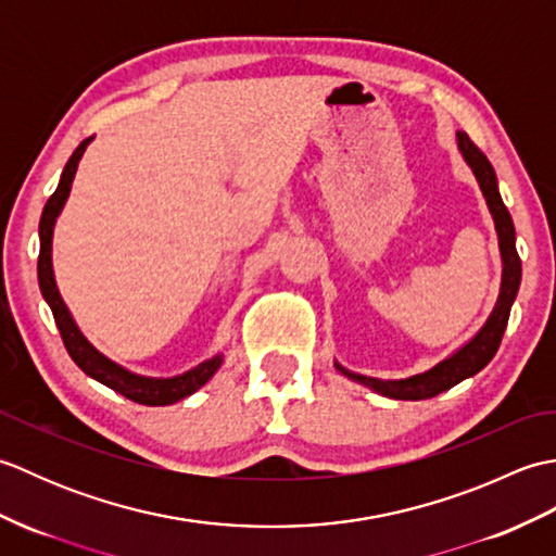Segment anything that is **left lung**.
<instances>
[{"mask_svg": "<svg viewBox=\"0 0 556 556\" xmlns=\"http://www.w3.org/2000/svg\"><path fill=\"white\" fill-rule=\"evenodd\" d=\"M458 148L464 152L466 162L473 169L476 179L482 188V195H485L490 212L494 217V224H497V233H500V248H502V257H504V277H502V293L500 301L494 305V311L490 315V320L485 323V327L480 329L478 337L473 341L460 349L458 353H454L452 358L442 361L440 365H434L432 370L422 372V375H413L408 380H375V377H363L356 372H349L337 365V368L349 375L351 380H356L365 387L375 389L384 396L392 399H401V401H420V399H430L446 392L454 384H458L466 377H473L476 372H480L485 365L494 358L497 353L506 323H509V313H511V303L516 299L518 285H521V257L516 253V231H514V222L509 210L502 203L500 188H497V176H494V169L490 160L485 157L473 140L468 138V134L458 131Z\"/></svg>", "mask_w": 556, "mask_h": 556, "instance_id": "8db88e82", "label": "left lung"}]
</instances>
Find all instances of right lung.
Returning <instances> with one entry per match:
<instances>
[{"label": "right lung", "mask_w": 556, "mask_h": 556, "mask_svg": "<svg viewBox=\"0 0 556 556\" xmlns=\"http://www.w3.org/2000/svg\"><path fill=\"white\" fill-rule=\"evenodd\" d=\"M90 143V138L83 140V143L74 150V155L68 157L66 167L62 172V179H59L56 191L50 195V200L45 203L42 217H40V255H38V281H40V291L45 301L50 303L54 323L59 327V334H62L64 346L68 351V356L74 358L78 368L90 375L92 380H98L102 384H108L114 392H119L122 396L136 401V404L143 406H167L174 404V401H181L186 396H191L198 392L212 375L219 370L222 356H215L212 361H205L195 365L193 370H188L184 375L167 377V380H152V377H138L134 372H128L119 365L108 361L88 344V339L78 332V327L74 323V317L68 315L66 305L59 296L56 285H54V275H52V229H54V219L59 212H62L68 191H71V181H74V174L78 167V160L83 155V150Z\"/></svg>", "instance_id": "obj_1"}]
</instances>
